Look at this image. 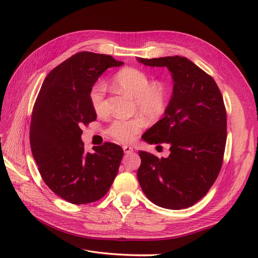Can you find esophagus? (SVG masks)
<instances>
[{
    "instance_id": "34e87169",
    "label": "esophagus",
    "mask_w": 258,
    "mask_h": 258,
    "mask_svg": "<svg viewBox=\"0 0 258 258\" xmlns=\"http://www.w3.org/2000/svg\"><path fill=\"white\" fill-rule=\"evenodd\" d=\"M122 150H123V152L126 153V154H131V153H134V148H132L131 146H129V145H124L123 147H122Z\"/></svg>"
}]
</instances>
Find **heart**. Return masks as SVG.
Returning a JSON list of instances; mask_svg holds the SVG:
<instances>
[{
	"label": "heart",
	"instance_id": "heart-1",
	"mask_svg": "<svg viewBox=\"0 0 258 258\" xmlns=\"http://www.w3.org/2000/svg\"><path fill=\"white\" fill-rule=\"evenodd\" d=\"M115 89L126 92L135 99L134 110L142 113L148 119L156 120L166 112L169 101L167 86L161 82H152L142 70L123 68L113 77ZM106 87L103 83H97L89 91V101L93 111L102 114L106 111ZM145 126L142 115L130 119H116L107 129V134L122 143L134 141Z\"/></svg>",
	"mask_w": 258,
	"mask_h": 258
}]
</instances>
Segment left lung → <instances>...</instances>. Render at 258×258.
<instances>
[{
    "label": "left lung",
    "instance_id": "8db88e82",
    "mask_svg": "<svg viewBox=\"0 0 258 258\" xmlns=\"http://www.w3.org/2000/svg\"><path fill=\"white\" fill-rule=\"evenodd\" d=\"M137 60L167 68L173 81L163 117L142 136L148 144H169L170 155L158 158L139 152L140 186L159 207L188 208L206 196L222 167L227 138L222 93L212 77L185 57Z\"/></svg>",
    "mask_w": 258,
    "mask_h": 258
}]
</instances>
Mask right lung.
<instances>
[{
	"mask_svg": "<svg viewBox=\"0 0 258 258\" xmlns=\"http://www.w3.org/2000/svg\"><path fill=\"white\" fill-rule=\"evenodd\" d=\"M122 64L108 54L75 53L46 76L35 101L31 151L46 185L71 204L101 199L118 172L122 148L104 143L86 153L81 126L97 118L89 101L92 86L108 68Z\"/></svg>",
	"mask_w": 258,
	"mask_h": 258,
	"instance_id": "add662e5",
	"label": "right lung"
}]
</instances>
